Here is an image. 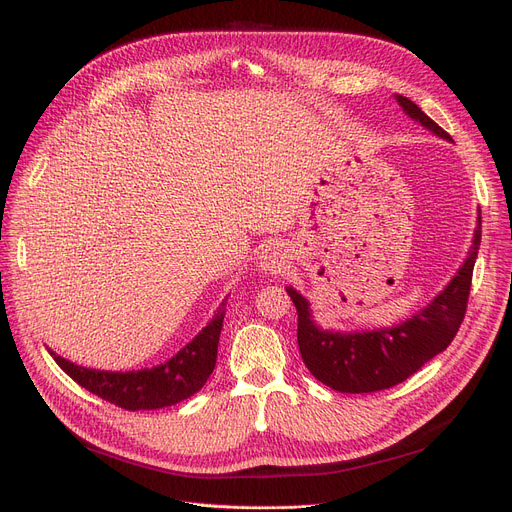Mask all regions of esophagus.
<instances>
[{
  "label": "esophagus",
  "instance_id": "1",
  "mask_svg": "<svg viewBox=\"0 0 512 512\" xmlns=\"http://www.w3.org/2000/svg\"><path fill=\"white\" fill-rule=\"evenodd\" d=\"M259 259H261V267L265 272H278V270H282V265H284V255L278 247L265 249Z\"/></svg>",
  "mask_w": 512,
  "mask_h": 512
}]
</instances>
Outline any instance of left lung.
Listing matches in <instances>:
<instances>
[{
	"instance_id": "obj_1",
	"label": "left lung",
	"mask_w": 512,
	"mask_h": 512,
	"mask_svg": "<svg viewBox=\"0 0 512 512\" xmlns=\"http://www.w3.org/2000/svg\"><path fill=\"white\" fill-rule=\"evenodd\" d=\"M396 99L411 118L436 132L438 137L450 139V134L423 114L421 107L411 99L402 95H396ZM479 242L481 218L475 230L473 247L459 274L423 311L396 328L361 334L324 332L315 328L309 315V305L301 294L286 288L299 313L297 340L307 369L321 384L348 394L386 390L411 378L429 359L446 351L459 332L467 313Z\"/></svg>"
}]
</instances>
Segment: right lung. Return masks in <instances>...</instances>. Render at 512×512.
Segmentation results:
<instances>
[{
    "mask_svg": "<svg viewBox=\"0 0 512 512\" xmlns=\"http://www.w3.org/2000/svg\"><path fill=\"white\" fill-rule=\"evenodd\" d=\"M226 303L220 305L218 313L209 324L188 342L182 351L153 369L141 371H97L78 367L56 353H51L70 378L97 394L99 398L126 411H153L172 407L180 400L191 398L199 392L215 367L218 359V342L224 324Z\"/></svg>",
    "mask_w": 512,
    "mask_h": 512,
    "instance_id": "1",
    "label": "right lung"
}]
</instances>
